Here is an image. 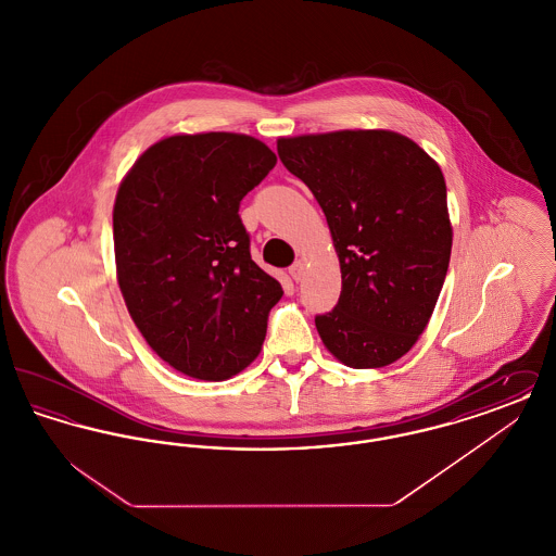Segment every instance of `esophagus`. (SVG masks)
I'll use <instances>...</instances> for the list:
<instances>
[{
  "mask_svg": "<svg viewBox=\"0 0 556 556\" xmlns=\"http://www.w3.org/2000/svg\"><path fill=\"white\" fill-rule=\"evenodd\" d=\"M290 275L293 281H300V279L304 277V263H302V261H295V263L290 266Z\"/></svg>",
  "mask_w": 556,
  "mask_h": 556,
  "instance_id": "34e87169",
  "label": "esophagus"
}]
</instances>
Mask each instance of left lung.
Segmentation results:
<instances>
[{
    "instance_id": "left-lung-1",
    "label": "left lung",
    "mask_w": 556,
    "mask_h": 556,
    "mask_svg": "<svg viewBox=\"0 0 556 556\" xmlns=\"http://www.w3.org/2000/svg\"><path fill=\"white\" fill-rule=\"evenodd\" d=\"M279 159L327 216L342 293L315 318L345 367L396 363L424 333L446 279L452 225L438 162L400 132L281 137Z\"/></svg>"
}]
</instances>
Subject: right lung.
I'll use <instances>...</instances> for the list:
<instances>
[{
  "label": "right lung",
  "instance_id": "right-lung-1",
  "mask_svg": "<svg viewBox=\"0 0 556 556\" xmlns=\"http://www.w3.org/2000/svg\"><path fill=\"white\" fill-rule=\"evenodd\" d=\"M275 164L256 137L181 132L150 146L118 187V288L148 345L187 377L223 381L261 354L283 290L252 261L239 202Z\"/></svg>",
  "mask_w": 556,
  "mask_h": 556
}]
</instances>
